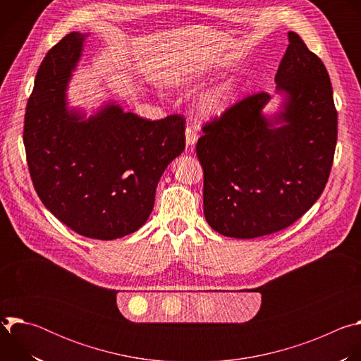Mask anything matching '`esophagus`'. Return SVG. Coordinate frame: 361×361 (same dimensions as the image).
Returning a JSON list of instances; mask_svg holds the SVG:
<instances>
[{
    "label": "esophagus",
    "instance_id": "34e87169",
    "mask_svg": "<svg viewBox=\"0 0 361 361\" xmlns=\"http://www.w3.org/2000/svg\"><path fill=\"white\" fill-rule=\"evenodd\" d=\"M197 140H198V135H197L194 127L188 123L187 127H185V142H187V145L192 147L197 142Z\"/></svg>",
    "mask_w": 361,
    "mask_h": 361
}]
</instances>
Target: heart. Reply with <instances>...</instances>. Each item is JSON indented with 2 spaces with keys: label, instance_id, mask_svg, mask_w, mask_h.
<instances>
[{
  "label": "heart",
  "instance_id": "1",
  "mask_svg": "<svg viewBox=\"0 0 361 361\" xmlns=\"http://www.w3.org/2000/svg\"><path fill=\"white\" fill-rule=\"evenodd\" d=\"M173 87L185 88L192 87L195 82V75L192 74H178L171 81ZM237 80H226L216 87L210 88L200 95L197 101V110L205 117H217L221 116L231 106V101L237 91Z\"/></svg>",
  "mask_w": 361,
  "mask_h": 361
}]
</instances>
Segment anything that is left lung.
Segmentation results:
<instances>
[{
  "mask_svg": "<svg viewBox=\"0 0 361 361\" xmlns=\"http://www.w3.org/2000/svg\"><path fill=\"white\" fill-rule=\"evenodd\" d=\"M280 110L259 92L202 128L204 217L233 238H255L297 221L322 195L337 142V111L323 61L293 31L276 74Z\"/></svg>",
  "mask_w": 361,
  "mask_h": 361,
  "instance_id": "1",
  "label": "left lung"
}]
</instances>
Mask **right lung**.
<instances>
[{"mask_svg":"<svg viewBox=\"0 0 361 361\" xmlns=\"http://www.w3.org/2000/svg\"><path fill=\"white\" fill-rule=\"evenodd\" d=\"M88 34L70 32L44 57L27 102L24 145L34 188L75 233L116 240L145 224L157 184L185 148V120L149 121L114 101L87 114L67 88Z\"/></svg>","mask_w":361,"mask_h":361,"instance_id":"right-lung-1","label":"right lung"}]
</instances>
